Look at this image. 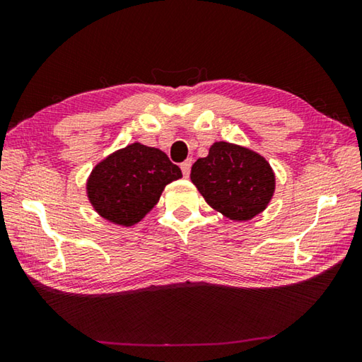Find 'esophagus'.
Returning <instances> with one entry per match:
<instances>
[{
    "label": "esophagus",
    "mask_w": 362,
    "mask_h": 362,
    "mask_svg": "<svg viewBox=\"0 0 362 362\" xmlns=\"http://www.w3.org/2000/svg\"><path fill=\"white\" fill-rule=\"evenodd\" d=\"M180 169H182V173H183V177H185V179H188L189 170H192V159H187L185 163H182L180 164Z\"/></svg>",
    "instance_id": "obj_1"
}]
</instances>
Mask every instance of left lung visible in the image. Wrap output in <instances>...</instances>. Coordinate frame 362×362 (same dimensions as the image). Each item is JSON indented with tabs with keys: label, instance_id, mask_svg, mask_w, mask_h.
<instances>
[{
	"label": "left lung",
	"instance_id": "8db88e82",
	"mask_svg": "<svg viewBox=\"0 0 362 362\" xmlns=\"http://www.w3.org/2000/svg\"><path fill=\"white\" fill-rule=\"evenodd\" d=\"M189 179L212 209L236 222L265 211L276 187L265 158L228 142L214 144L209 155L193 164Z\"/></svg>",
	"mask_w": 362,
	"mask_h": 362
}]
</instances>
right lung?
I'll list each match as a JSON object with an SVG mask.
<instances>
[{
	"label": "right lung",
	"instance_id": "obj_1",
	"mask_svg": "<svg viewBox=\"0 0 362 362\" xmlns=\"http://www.w3.org/2000/svg\"><path fill=\"white\" fill-rule=\"evenodd\" d=\"M180 177V168L169 161L166 153L136 142L97 164L86 192L100 217L131 226L156 206L164 187Z\"/></svg>",
	"mask_w": 362,
	"mask_h": 362
}]
</instances>
